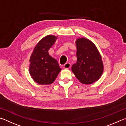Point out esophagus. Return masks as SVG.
I'll use <instances>...</instances> for the list:
<instances>
[{
  "label": "esophagus",
  "instance_id": "esophagus-1",
  "mask_svg": "<svg viewBox=\"0 0 126 126\" xmlns=\"http://www.w3.org/2000/svg\"><path fill=\"white\" fill-rule=\"evenodd\" d=\"M71 67V64H70V63H66L65 64L63 65V68L65 69H69Z\"/></svg>",
  "mask_w": 126,
  "mask_h": 126
}]
</instances>
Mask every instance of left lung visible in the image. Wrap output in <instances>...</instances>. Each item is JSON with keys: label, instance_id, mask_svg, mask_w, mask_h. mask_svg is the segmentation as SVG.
<instances>
[{"label": "left lung", "instance_id": "8db88e82", "mask_svg": "<svg viewBox=\"0 0 126 126\" xmlns=\"http://www.w3.org/2000/svg\"><path fill=\"white\" fill-rule=\"evenodd\" d=\"M77 60L72 71L83 84H91L101 78L103 71L100 52L91 41L84 37L76 40Z\"/></svg>", "mask_w": 126, "mask_h": 126}]
</instances>
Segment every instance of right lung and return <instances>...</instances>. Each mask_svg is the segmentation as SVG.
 Listing matches in <instances>:
<instances>
[{
  "instance_id": "1",
  "label": "right lung",
  "mask_w": 126,
  "mask_h": 126,
  "mask_svg": "<svg viewBox=\"0 0 126 126\" xmlns=\"http://www.w3.org/2000/svg\"><path fill=\"white\" fill-rule=\"evenodd\" d=\"M57 38L54 35L44 37L35 46L31 55L29 72L34 81L39 85L51 84L61 70L57 61L48 52Z\"/></svg>"
}]
</instances>
